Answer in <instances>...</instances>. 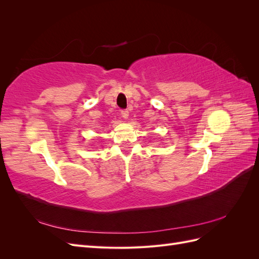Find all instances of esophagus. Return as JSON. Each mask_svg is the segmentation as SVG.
Masks as SVG:
<instances>
[{"label":"esophagus","mask_w":259,"mask_h":259,"mask_svg":"<svg viewBox=\"0 0 259 259\" xmlns=\"http://www.w3.org/2000/svg\"><path fill=\"white\" fill-rule=\"evenodd\" d=\"M121 115H122L123 119H127V117H128V111L125 110V109H124V110H121Z\"/></svg>","instance_id":"34e87169"}]
</instances>
